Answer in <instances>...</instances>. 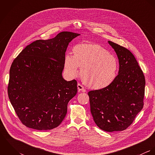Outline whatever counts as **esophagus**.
<instances>
[{
	"label": "esophagus",
	"mask_w": 155,
	"mask_h": 155,
	"mask_svg": "<svg viewBox=\"0 0 155 155\" xmlns=\"http://www.w3.org/2000/svg\"><path fill=\"white\" fill-rule=\"evenodd\" d=\"M78 90L79 91H82V92H85L86 91H85V89L84 88V87L81 85V84H78Z\"/></svg>",
	"instance_id": "34e87169"
}]
</instances>
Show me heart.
Returning <instances> with one entry per match:
<instances>
[{"label": "heart", "instance_id": "heart-1", "mask_svg": "<svg viewBox=\"0 0 155 155\" xmlns=\"http://www.w3.org/2000/svg\"><path fill=\"white\" fill-rule=\"evenodd\" d=\"M74 56L66 54L64 67L70 76H76L79 68L84 82L94 89L104 88L116 79L119 70L117 58L100 45L84 43L73 48Z\"/></svg>", "mask_w": 155, "mask_h": 155}]
</instances>
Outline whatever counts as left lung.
Returning a JSON list of instances; mask_svg holds the SVG:
<instances>
[{
  "label": "left lung",
  "instance_id": "left-lung-1",
  "mask_svg": "<svg viewBox=\"0 0 155 155\" xmlns=\"http://www.w3.org/2000/svg\"><path fill=\"white\" fill-rule=\"evenodd\" d=\"M108 43L119 60L118 75L106 88L88 92L91 112L96 125L107 132L126 130L143 107L145 78L131 51Z\"/></svg>",
  "mask_w": 155,
  "mask_h": 155
}]
</instances>
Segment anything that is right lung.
<instances>
[{
	"label": "right lung",
	"instance_id": "1",
	"mask_svg": "<svg viewBox=\"0 0 155 155\" xmlns=\"http://www.w3.org/2000/svg\"><path fill=\"white\" fill-rule=\"evenodd\" d=\"M80 34L63 31L55 38L27 46L14 60L8 93L22 124L37 130L57 127L64 119L68 101L78 91L76 80L62 73L69 43Z\"/></svg>",
	"mask_w": 155,
	"mask_h": 155
}]
</instances>
